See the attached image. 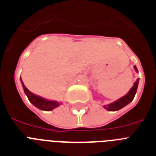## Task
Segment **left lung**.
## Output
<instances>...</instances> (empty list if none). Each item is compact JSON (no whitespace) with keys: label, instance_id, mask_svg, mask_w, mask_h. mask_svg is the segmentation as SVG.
I'll return each instance as SVG.
<instances>
[{"label":"left lung","instance_id":"8db88e82","mask_svg":"<svg viewBox=\"0 0 156 156\" xmlns=\"http://www.w3.org/2000/svg\"><path fill=\"white\" fill-rule=\"evenodd\" d=\"M134 67H135V70L138 71L136 66H135ZM138 84H139V79H137V81L134 83V86L132 87V88L130 90V91L126 94V95L123 96L122 98H119V100H117L116 102L109 104L108 106H104V108L107 109V111H116L120 110V109L122 108L123 107H125L128 103H130L134 99V98H135V94H136V91H137Z\"/></svg>","mask_w":156,"mask_h":156}]
</instances>
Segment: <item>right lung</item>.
<instances>
[{
  "instance_id": "1",
  "label": "right lung",
  "mask_w": 156,
  "mask_h": 156,
  "mask_svg": "<svg viewBox=\"0 0 156 156\" xmlns=\"http://www.w3.org/2000/svg\"><path fill=\"white\" fill-rule=\"evenodd\" d=\"M21 83H22V87H23L24 91H25V94L28 97L30 102L32 103L33 105H34L35 107H37L40 110H42V111H52L53 109L58 107L60 103H58V102H55V101H49V100H46L45 98H42L39 96H37L35 94H34L33 93H31L29 90L25 87L23 82L21 80Z\"/></svg>"
}]
</instances>
